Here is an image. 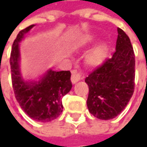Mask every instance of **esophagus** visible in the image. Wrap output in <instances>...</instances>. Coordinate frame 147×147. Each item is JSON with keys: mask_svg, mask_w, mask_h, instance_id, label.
Returning <instances> with one entry per match:
<instances>
[{"mask_svg": "<svg viewBox=\"0 0 147 147\" xmlns=\"http://www.w3.org/2000/svg\"><path fill=\"white\" fill-rule=\"evenodd\" d=\"M82 78H82L79 74H78L77 71H72V76H71V82H72V83L74 84V83H76V82H78V81H80Z\"/></svg>", "mask_w": 147, "mask_h": 147, "instance_id": "34e87169", "label": "esophagus"}]
</instances>
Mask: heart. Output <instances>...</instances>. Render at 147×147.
Masks as SVG:
<instances>
[{"mask_svg": "<svg viewBox=\"0 0 147 147\" xmlns=\"http://www.w3.org/2000/svg\"><path fill=\"white\" fill-rule=\"evenodd\" d=\"M96 40L94 36H87L80 41L79 45L82 47H86L91 45ZM108 54V47L105 42H100L96 45L85 56V62L88 66L96 68L105 63Z\"/></svg>", "mask_w": 147, "mask_h": 147, "instance_id": "obj_1", "label": "heart"}]
</instances>
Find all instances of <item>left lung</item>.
<instances>
[{
    "mask_svg": "<svg viewBox=\"0 0 147 147\" xmlns=\"http://www.w3.org/2000/svg\"><path fill=\"white\" fill-rule=\"evenodd\" d=\"M115 52L86 78L88 85L87 105L99 119L119 115L127 106L134 92L135 55L129 37L118 28Z\"/></svg>",
    "mask_w": 147,
    "mask_h": 147,
    "instance_id": "1",
    "label": "left lung"
}]
</instances>
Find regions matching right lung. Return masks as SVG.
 Instances as JSON below:
<instances>
[{
  "mask_svg": "<svg viewBox=\"0 0 147 147\" xmlns=\"http://www.w3.org/2000/svg\"><path fill=\"white\" fill-rule=\"evenodd\" d=\"M35 24L21 30L14 40L10 68L14 95L22 110L33 120L51 122L63 111L62 98L72 88L69 71H54L49 69L37 79H27L20 69V43Z\"/></svg>",
  "mask_w": 147,
  "mask_h": 147,
  "instance_id": "1",
  "label": "right lung"
}]
</instances>
